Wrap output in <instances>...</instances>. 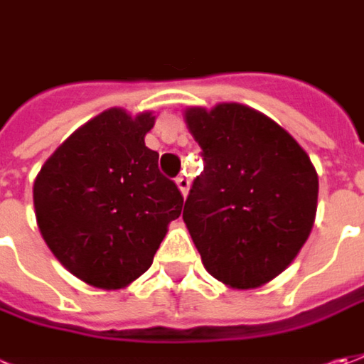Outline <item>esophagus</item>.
<instances>
[{"label": "esophagus", "mask_w": 364, "mask_h": 364, "mask_svg": "<svg viewBox=\"0 0 364 364\" xmlns=\"http://www.w3.org/2000/svg\"><path fill=\"white\" fill-rule=\"evenodd\" d=\"M176 186H178V190L182 192V196H186L188 190H190V180H188V178H184V176L176 178Z\"/></svg>", "instance_id": "obj_1"}]
</instances>
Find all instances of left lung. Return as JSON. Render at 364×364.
Wrapping results in <instances>:
<instances>
[{
    "label": "left lung",
    "mask_w": 364,
    "mask_h": 364,
    "mask_svg": "<svg viewBox=\"0 0 364 364\" xmlns=\"http://www.w3.org/2000/svg\"><path fill=\"white\" fill-rule=\"evenodd\" d=\"M184 119L204 158L182 214L202 264L230 289L262 287L313 230V162L289 132L245 104L192 106Z\"/></svg>",
    "instance_id": "8db88e82"
}]
</instances>
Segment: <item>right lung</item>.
<instances>
[{
    "instance_id": "1",
    "label": "right lung",
    "mask_w": 364,
    "mask_h": 364,
    "mask_svg": "<svg viewBox=\"0 0 364 364\" xmlns=\"http://www.w3.org/2000/svg\"><path fill=\"white\" fill-rule=\"evenodd\" d=\"M156 116L109 108L65 140L33 182L36 220L62 267L96 289L132 284L152 267L184 198L144 138Z\"/></svg>"
}]
</instances>
